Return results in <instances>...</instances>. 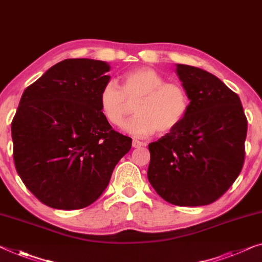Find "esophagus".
Segmentation results:
<instances>
[{"mask_svg": "<svg viewBox=\"0 0 262 262\" xmlns=\"http://www.w3.org/2000/svg\"><path fill=\"white\" fill-rule=\"evenodd\" d=\"M144 144H146V143L139 141V140H133V147H134V148H141V147L144 146Z\"/></svg>", "mask_w": 262, "mask_h": 262, "instance_id": "1", "label": "esophagus"}]
</instances>
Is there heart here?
<instances>
[{
	"label": "heart",
	"mask_w": 262,
	"mask_h": 262,
	"mask_svg": "<svg viewBox=\"0 0 262 262\" xmlns=\"http://www.w3.org/2000/svg\"><path fill=\"white\" fill-rule=\"evenodd\" d=\"M135 104L136 115L126 130L146 138L159 130L168 134L180 126L188 114V93L179 82H165L150 67H138L122 76L121 88L114 82L104 83L99 93V106L112 126L121 127Z\"/></svg>",
	"instance_id": "heart-1"
}]
</instances>
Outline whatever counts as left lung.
I'll return each instance as SVG.
<instances>
[{
  "label": "left lung",
  "instance_id": "8db88e82",
  "mask_svg": "<svg viewBox=\"0 0 262 262\" xmlns=\"http://www.w3.org/2000/svg\"><path fill=\"white\" fill-rule=\"evenodd\" d=\"M177 74L189 111L177 129L148 146V180L171 205H209L243 169L247 119L237 94L215 75L187 64H177Z\"/></svg>",
  "mask_w": 262,
  "mask_h": 262
}]
</instances>
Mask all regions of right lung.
Here are the masks:
<instances>
[{
    "mask_svg": "<svg viewBox=\"0 0 262 262\" xmlns=\"http://www.w3.org/2000/svg\"><path fill=\"white\" fill-rule=\"evenodd\" d=\"M107 62L67 58L26 88L11 122L14 162L42 204L81 209L107 188L132 139L113 129L99 106Z\"/></svg>",
    "mask_w": 262,
    "mask_h": 262,
    "instance_id": "1",
    "label": "right lung"
}]
</instances>
